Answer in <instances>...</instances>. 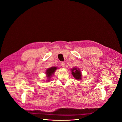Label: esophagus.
Wrapping results in <instances>:
<instances>
[{
	"label": "esophagus",
	"mask_w": 122,
	"mask_h": 122,
	"mask_svg": "<svg viewBox=\"0 0 122 122\" xmlns=\"http://www.w3.org/2000/svg\"><path fill=\"white\" fill-rule=\"evenodd\" d=\"M61 67H65V62H61Z\"/></svg>",
	"instance_id": "esophagus-1"
}]
</instances>
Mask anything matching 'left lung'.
I'll list each match as a JSON object with an SVG mask.
<instances>
[{"mask_svg":"<svg viewBox=\"0 0 122 122\" xmlns=\"http://www.w3.org/2000/svg\"><path fill=\"white\" fill-rule=\"evenodd\" d=\"M72 74L77 80H81V72L80 70L77 68H74L71 69Z\"/></svg>","mask_w":122,"mask_h":122,"instance_id":"obj_1","label":"left lung"}]
</instances>
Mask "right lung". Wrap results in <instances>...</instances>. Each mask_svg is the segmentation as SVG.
Masks as SVG:
<instances>
[{"instance_id": "1", "label": "right lung", "mask_w": 122, "mask_h": 122, "mask_svg": "<svg viewBox=\"0 0 122 122\" xmlns=\"http://www.w3.org/2000/svg\"><path fill=\"white\" fill-rule=\"evenodd\" d=\"M57 69L56 67H52L50 68H48L46 72V74L47 75V77L48 78V81L50 80L51 77L54 74V72L56 71V70Z\"/></svg>"}]
</instances>
